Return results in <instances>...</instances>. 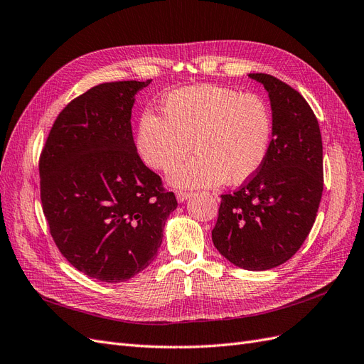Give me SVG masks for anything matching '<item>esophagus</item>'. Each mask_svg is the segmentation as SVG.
<instances>
[{
    "label": "esophagus",
    "mask_w": 364,
    "mask_h": 364,
    "mask_svg": "<svg viewBox=\"0 0 364 364\" xmlns=\"http://www.w3.org/2000/svg\"><path fill=\"white\" fill-rule=\"evenodd\" d=\"M190 197H193V193H188V191H178V193H176V199H178L179 203H183L185 200H188Z\"/></svg>",
    "instance_id": "obj_1"
}]
</instances>
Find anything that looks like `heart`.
<instances>
[{"label":"heart","mask_w":364,"mask_h":364,"mask_svg":"<svg viewBox=\"0 0 364 364\" xmlns=\"http://www.w3.org/2000/svg\"><path fill=\"white\" fill-rule=\"evenodd\" d=\"M161 111L162 117L142 112L135 147L149 167L168 170L194 146L197 156L168 173L176 188L245 183L269 156L273 117L257 94L209 83L186 86L165 95Z\"/></svg>","instance_id":"1"}]
</instances>
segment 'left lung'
<instances>
[{
  "label": "left lung",
  "instance_id": "1",
  "mask_svg": "<svg viewBox=\"0 0 364 364\" xmlns=\"http://www.w3.org/2000/svg\"><path fill=\"white\" fill-rule=\"evenodd\" d=\"M270 98L273 138L262 168L223 194L213 243L246 270L289 261L310 234L323 191V149L317 118L305 98L277 77L249 74Z\"/></svg>",
  "mask_w": 364,
  "mask_h": 364
}]
</instances>
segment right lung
<instances>
[{"instance_id": "right-lung-1", "label": "right lung", "mask_w": 364, "mask_h": 364, "mask_svg": "<svg viewBox=\"0 0 364 364\" xmlns=\"http://www.w3.org/2000/svg\"><path fill=\"white\" fill-rule=\"evenodd\" d=\"M151 80L91 87L59 114L39 159L41 200L54 243L77 270L124 282L158 255L178 200L141 161L135 95Z\"/></svg>"}]
</instances>
